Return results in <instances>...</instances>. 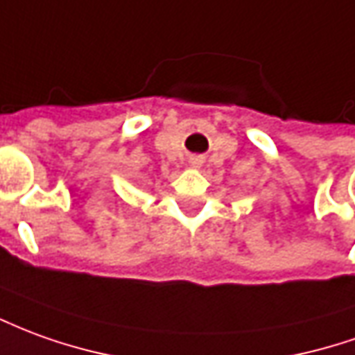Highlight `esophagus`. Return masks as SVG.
<instances>
[{
	"instance_id": "obj_1",
	"label": "esophagus",
	"mask_w": 355,
	"mask_h": 355,
	"mask_svg": "<svg viewBox=\"0 0 355 355\" xmlns=\"http://www.w3.org/2000/svg\"><path fill=\"white\" fill-rule=\"evenodd\" d=\"M192 165H194V167H200V161L194 159V161H192Z\"/></svg>"
}]
</instances>
